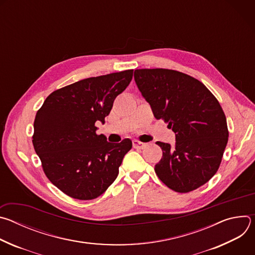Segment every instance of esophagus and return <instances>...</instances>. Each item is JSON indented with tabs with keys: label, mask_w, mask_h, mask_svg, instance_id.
<instances>
[{
	"label": "esophagus",
	"mask_w": 255,
	"mask_h": 255,
	"mask_svg": "<svg viewBox=\"0 0 255 255\" xmlns=\"http://www.w3.org/2000/svg\"><path fill=\"white\" fill-rule=\"evenodd\" d=\"M145 146H146V143H143V142H140V141H137V140L133 141V147L134 148L143 149Z\"/></svg>",
	"instance_id": "esophagus-1"
}]
</instances>
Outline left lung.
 Segmentation results:
<instances>
[{"mask_svg": "<svg viewBox=\"0 0 255 255\" xmlns=\"http://www.w3.org/2000/svg\"><path fill=\"white\" fill-rule=\"evenodd\" d=\"M135 83L154 117L168 123L175 145L157 141L162 157L154 170L177 193H189L209 181L220 166L228 142L225 114L215 96L197 79L165 68L134 71Z\"/></svg>", "mask_w": 255, "mask_h": 255, "instance_id": "1", "label": "left lung"}]
</instances>
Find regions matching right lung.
Listing matches in <instances>:
<instances>
[{"instance_id":"add662e5","label":"right lung","mask_w":255,"mask_h":255,"mask_svg":"<svg viewBox=\"0 0 255 255\" xmlns=\"http://www.w3.org/2000/svg\"><path fill=\"white\" fill-rule=\"evenodd\" d=\"M133 69L89 78L52 92L36 113L32 143L43 171L65 195L93 200L110 187L132 142H107L97 134Z\"/></svg>"}]
</instances>
